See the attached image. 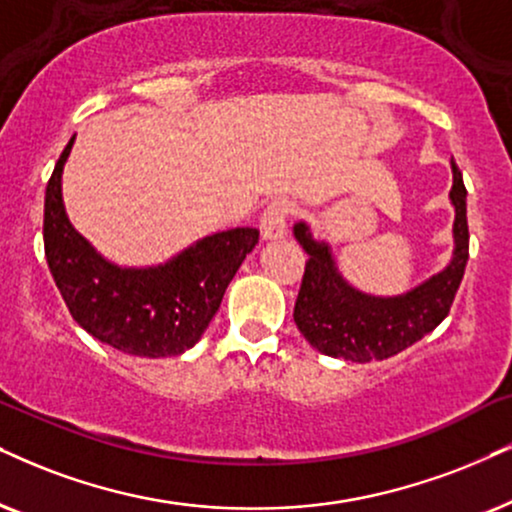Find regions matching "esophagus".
<instances>
[{"instance_id":"obj_1","label":"esophagus","mask_w":512,"mask_h":512,"mask_svg":"<svg viewBox=\"0 0 512 512\" xmlns=\"http://www.w3.org/2000/svg\"><path fill=\"white\" fill-rule=\"evenodd\" d=\"M288 215H290L288 200H283V198L271 200V203L267 205V210H264L262 219H260V234H262L264 241H278V238L286 236Z\"/></svg>"}]
</instances>
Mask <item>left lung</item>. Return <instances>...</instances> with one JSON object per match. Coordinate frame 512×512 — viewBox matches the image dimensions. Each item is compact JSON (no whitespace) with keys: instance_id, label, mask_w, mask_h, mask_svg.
Segmentation results:
<instances>
[{"instance_id":"obj_1","label":"left lung","mask_w":512,"mask_h":512,"mask_svg":"<svg viewBox=\"0 0 512 512\" xmlns=\"http://www.w3.org/2000/svg\"><path fill=\"white\" fill-rule=\"evenodd\" d=\"M454 186L449 200L454 205V252L446 267L416 288L401 295H371L354 288L342 276L328 241L314 238L304 222L293 226V236L309 260L304 267L300 295L293 319L309 345L335 359L383 361L435 331L449 314L456 290L468 264V217H465L463 177L451 163Z\"/></svg>"}]
</instances>
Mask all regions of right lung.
I'll return each instance as SVG.
<instances>
[{"label":"right lung","instance_id":"obj_1","mask_svg":"<svg viewBox=\"0 0 512 512\" xmlns=\"http://www.w3.org/2000/svg\"><path fill=\"white\" fill-rule=\"evenodd\" d=\"M63 148L44 193V255L73 319L132 357H179L203 338L260 231L250 226L200 238L163 264L120 267L70 224L63 205Z\"/></svg>","mask_w":512,"mask_h":512}]
</instances>
